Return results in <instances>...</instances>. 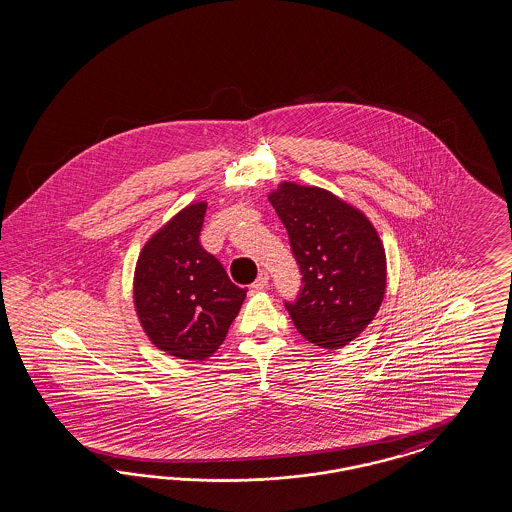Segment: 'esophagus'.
Returning <instances> with one entry per match:
<instances>
[{
  "mask_svg": "<svg viewBox=\"0 0 512 512\" xmlns=\"http://www.w3.org/2000/svg\"><path fill=\"white\" fill-rule=\"evenodd\" d=\"M268 272L266 270H261V274H259V278L255 279V283H253V289L255 291H264L266 287H268Z\"/></svg>",
  "mask_w": 512,
  "mask_h": 512,
  "instance_id": "1",
  "label": "esophagus"
}]
</instances>
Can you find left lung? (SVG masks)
Returning <instances> with one entry per match:
<instances>
[{"mask_svg": "<svg viewBox=\"0 0 512 512\" xmlns=\"http://www.w3.org/2000/svg\"><path fill=\"white\" fill-rule=\"evenodd\" d=\"M302 274L287 311L296 330L323 349H340L372 323L387 291V255L370 217L317 186L283 180L268 193Z\"/></svg>", "mask_w": 512, "mask_h": 512, "instance_id": "obj_1", "label": "left lung"}]
</instances>
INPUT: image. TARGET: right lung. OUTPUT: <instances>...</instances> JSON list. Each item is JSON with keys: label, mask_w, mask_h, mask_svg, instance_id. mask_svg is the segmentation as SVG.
<instances>
[{"label": "right lung", "mask_w": 512, "mask_h": 512, "mask_svg": "<svg viewBox=\"0 0 512 512\" xmlns=\"http://www.w3.org/2000/svg\"><path fill=\"white\" fill-rule=\"evenodd\" d=\"M206 201L187 204L142 246L133 276V306L159 351L202 362L225 341L246 289L234 285L201 248Z\"/></svg>", "instance_id": "add662e5"}]
</instances>
